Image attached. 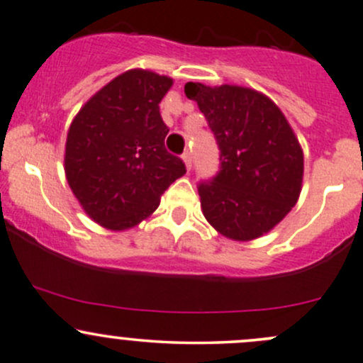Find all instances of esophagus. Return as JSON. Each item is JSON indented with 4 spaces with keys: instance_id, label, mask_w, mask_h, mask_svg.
<instances>
[{
    "instance_id": "1",
    "label": "esophagus",
    "mask_w": 363,
    "mask_h": 363,
    "mask_svg": "<svg viewBox=\"0 0 363 363\" xmlns=\"http://www.w3.org/2000/svg\"><path fill=\"white\" fill-rule=\"evenodd\" d=\"M182 162H184L186 169L191 170V152H184V155H182Z\"/></svg>"
}]
</instances>
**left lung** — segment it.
I'll use <instances>...</instances> for the list:
<instances>
[{
    "label": "left lung",
    "instance_id": "left-lung-1",
    "mask_svg": "<svg viewBox=\"0 0 363 363\" xmlns=\"http://www.w3.org/2000/svg\"><path fill=\"white\" fill-rule=\"evenodd\" d=\"M220 150V170L198 186L201 212L235 242L266 235L292 211L303 188V147L287 118L261 91L186 83Z\"/></svg>",
    "mask_w": 363,
    "mask_h": 363
}]
</instances>
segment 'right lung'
Wrapping results in <instances>:
<instances>
[{
    "label": "right lung",
    "mask_w": 363,
    "mask_h": 363,
    "mask_svg": "<svg viewBox=\"0 0 363 363\" xmlns=\"http://www.w3.org/2000/svg\"><path fill=\"white\" fill-rule=\"evenodd\" d=\"M172 85L174 79L152 71H125L71 121L66 179L86 216L106 230L143 223L186 174L182 160L165 150L169 128L160 116L158 104Z\"/></svg>",
    "instance_id": "obj_1"
}]
</instances>
